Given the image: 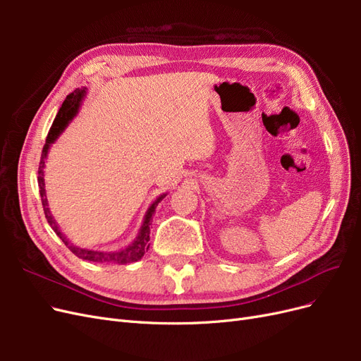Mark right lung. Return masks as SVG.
Instances as JSON below:
<instances>
[{"label": "right lung", "mask_w": 361, "mask_h": 361, "mask_svg": "<svg viewBox=\"0 0 361 361\" xmlns=\"http://www.w3.org/2000/svg\"><path fill=\"white\" fill-rule=\"evenodd\" d=\"M84 93H85L84 89L82 90L76 89L71 94H68V97L64 99L61 108L59 110L57 117L54 118V123L49 129L48 137H47V143H45V146H43L42 158H40V164H39V170H37V174H39L37 182H39V188H40L43 212H45V216H47L49 226L52 227V231L60 236V239L64 243V245H66L75 256H78L80 259H84V260L97 262V264H111V265L130 264V262H137V260L143 257L145 253L147 251V248H149V245H150L149 244V233H150L149 226H150V220H152V214L155 212V207L164 199V195H161V197L157 199L154 202V204L149 207V211H147L146 218H145V223H143V226H141V231H140L135 241L130 245H128L126 248H123V250L114 251V253H104V251H93V250L78 248V247H75L73 244H71L66 239V236H64L59 231V227H57L56 221H54V218H52V215L49 212V207H48L47 195H45V183H43V167H45V158L48 155V149H49L51 143H54V140H56L60 135L61 130L66 128V125L69 123V120L76 114V111H78V106H80V102L82 99Z\"/></svg>", "instance_id": "1"}]
</instances>
